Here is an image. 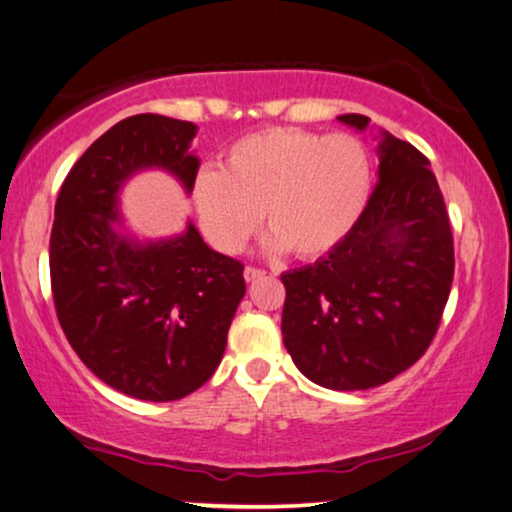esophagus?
<instances>
[{
	"label": "esophagus",
	"mask_w": 512,
	"mask_h": 512,
	"mask_svg": "<svg viewBox=\"0 0 512 512\" xmlns=\"http://www.w3.org/2000/svg\"><path fill=\"white\" fill-rule=\"evenodd\" d=\"M264 276H266V273L262 269H255V266H246V269H243V278H246V282L262 280Z\"/></svg>",
	"instance_id": "esophagus-1"
}]
</instances>
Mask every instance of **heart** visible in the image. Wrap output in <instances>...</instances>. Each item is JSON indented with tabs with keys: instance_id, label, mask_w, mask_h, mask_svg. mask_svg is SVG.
<instances>
[{
	"instance_id": "obj_1",
	"label": "heart",
	"mask_w": 512,
	"mask_h": 512,
	"mask_svg": "<svg viewBox=\"0 0 512 512\" xmlns=\"http://www.w3.org/2000/svg\"><path fill=\"white\" fill-rule=\"evenodd\" d=\"M370 186V156L356 137L269 128L234 142L220 170L202 167L190 200L220 253H241L262 213L266 253L315 259L354 230Z\"/></svg>"
}]
</instances>
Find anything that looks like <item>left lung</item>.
<instances>
[{
	"label": "left lung",
	"instance_id": "obj_1",
	"mask_svg": "<svg viewBox=\"0 0 512 512\" xmlns=\"http://www.w3.org/2000/svg\"><path fill=\"white\" fill-rule=\"evenodd\" d=\"M365 133L370 119L342 114ZM379 179L329 255L282 273V342L296 368L331 391H365L425 354L451 294L453 234L430 160L384 128Z\"/></svg>",
	"mask_w": 512,
	"mask_h": 512
}]
</instances>
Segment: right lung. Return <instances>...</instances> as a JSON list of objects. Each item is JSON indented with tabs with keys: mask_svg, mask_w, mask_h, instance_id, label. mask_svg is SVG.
<instances>
[{
	"mask_svg": "<svg viewBox=\"0 0 512 512\" xmlns=\"http://www.w3.org/2000/svg\"><path fill=\"white\" fill-rule=\"evenodd\" d=\"M197 126L135 114L103 133L68 172L50 234L61 329L80 361L137 400L186 398L216 372L246 294L243 264L211 250L193 220L165 239L128 232L119 195L163 170L186 195L200 167Z\"/></svg>",
	"mask_w": 512,
	"mask_h": 512,
	"instance_id": "1",
	"label": "right lung"
}]
</instances>
